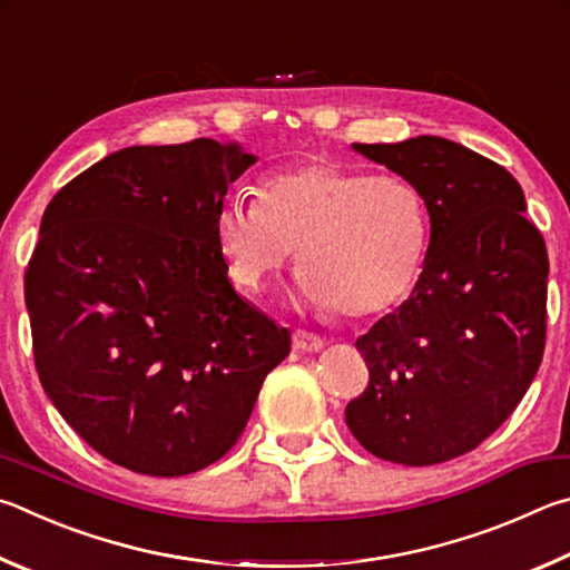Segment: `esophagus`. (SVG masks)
<instances>
[{"instance_id": "esophagus-1", "label": "esophagus", "mask_w": 570, "mask_h": 570, "mask_svg": "<svg viewBox=\"0 0 570 570\" xmlns=\"http://www.w3.org/2000/svg\"><path fill=\"white\" fill-rule=\"evenodd\" d=\"M293 345L297 347V351H303V353H317L325 343H323L321 335L307 333V331H295L293 333Z\"/></svg>"}]
</instances>
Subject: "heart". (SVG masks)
<instances>
[{"label": "heart", "mask_w": 570, "mask_h": 570, "mask_svg": "<svg viewBox=\"0 0 570 570\" xmlns=\"http://www.w3.org/2000/svg\"><path fill=\"white\" fill-rule=\"evenodd\" d=\"M215 237L239 291L257 293L297 247L301 301L365 321L413 293L431 215L421 189L403 175L303 159L267 175L257 197L229 195L215 215Z\"/></svg>", "instance_id": "1"}]
</instances>
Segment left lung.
<instances>
[{
  "instance_id": "1",
  "label": "left lung",
  "mask_w": 570,
  "mask_h": 570,
  "mask_svg": "<svg viewBox=\"0 0 570 570\" xmlns=\"http://www.w3.org/2000/svg\"><path fill=\"white\" fill-rule=\"evenodd\" d=\"M353 149L417 185L431 245L411 297L355 341L371 383L345 423L383 461L445 463L498 431L533 383L546 243L515 177L473 149L433 135Z\"/></svg>"
}]
</instances>
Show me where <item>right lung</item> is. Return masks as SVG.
Here are the masks:
<instances>
[{"label": "right lung", "mask_w": 570, "mask_h": 570, "mask_svg": "<svg viewBox=\"0 0 570 570\" xmlns=\"http://www.w3.org/2000/svg\"><path fill=\"white\" fill-rule=\"evenodd\" d=\"M199 137L107 155L52 197L24 275L45 393L99 455L175 478L245 431L291 333L235 293L215 237L255 165Z\"/></svg>", "instance_id": "right-lung-1"}]
</instances>
